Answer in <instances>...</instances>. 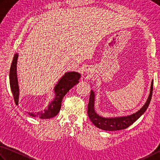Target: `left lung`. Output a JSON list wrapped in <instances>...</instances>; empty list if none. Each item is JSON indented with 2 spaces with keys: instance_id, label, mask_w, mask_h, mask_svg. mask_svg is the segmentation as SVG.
Here are the masks:
<instances>
[{
  "instance_id": "obj_1",
  "label": "left lung",
  "mask_w": 160,
  "mask_h": 160,
  "mask_svg": "<svg viewBox=\"0 0 160 160\" xmlns=\"http://www.w3.org/2000/svg\"><path fill=\"white\" fill-rule=\"evenodd\" d=\"M153 90V81H152L150 86V95L148 98V100L145 104L142 106L140 110L136 112V113L128 116L119 117H111V118H106L102 117L98 114L94 110V102L95 95L93 91H91L90 98H89V102L88 105V115L89 119H91L92 123L96 127L105 131H118L125 129L131 126L133 123L135 122L142 114H143L147 108L149 106L152 95Z\"/></svg>"
}]
</instances>
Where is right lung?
<instances>
[{
	"label": "right lung",
	"instance_id": "right-lung-1",
	"mask_svg": "<svg viewBox=\"0 0 160 160\" xmlns=\"http://www.w3.org/2000/svg\"><path fill=\"white\" fill-rule=\"evenodd\" d=\"M18 54L16 53L13 58L12 64L10 70V84L12 93L13 94L15 104L18 105L19 102V86L18 77H17V61ZM81 75L79 73L75 72H69L65 73L54 88L55 96L54 100L50 103L46 109L39 112L31 113L29 114L33 117H39L41 119H50L57 115L61 108V103L63 97L67 92L78 82Z\"/></svg>",
	"mask_w": 160,
	"mask_h": 160
}]
</instances>
